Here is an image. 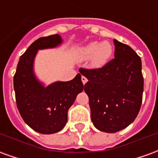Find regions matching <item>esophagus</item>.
<instances>
[{"label": "esophagus", "instance_id": "esophagus-1", "mask_svg": "<svg viewBox=\"0 0 158 158\" xmlns=\"http://www.w3.org/2000/svg\"><path fill=\"white\" fill-rule=\"evenodd\" d=\"M81 80H82V83L84 84V85H85L86 82L88 81V79H86L85 76H82V77H81Z\"/></svg>", "mask_w": 158, "mask_h": 158}]
</instances>
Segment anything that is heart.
Returning a JSON list of instances; mask_svg holds the SVG:
<instances>
[{
	"label": "heart",
	"mask_w": 158,
	"mask_h": 158,
	"mask_svg": "<svg viewBox=\"0 0 158 158\" xmlns=\"http://www.w3.org/2000/svg\"><path fill=\"white\" fill-rule=\"evenodd\" d=\"M113 52L112 44L108 41H93L79 49L78 58L79 61H86L91 58L90 65L92 68L99 69L108 62Z\"/></svg>",
	"instance_id": "heart-1"
}]
</instances>
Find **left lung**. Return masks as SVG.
Wrapping results in <instances>:
<instances>
[{"instance_id":"1","label":"left lung","mask_w":158,"mask_h":158,"mask_svg":"<svg viewBox=\"0 0 158 158\" xmlns=\"http://www.w3.org/2000/svg\"><path fill=\"white\" fill-rule=\"evenodd\" d=\"M115 53L102 69H79L88 79L91 120L102 132L116 133L135 119L142 102L144 79L141 59L130 46L114 40Z\"/></svg>"}]
</instances>
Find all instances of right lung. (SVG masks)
Returning <instances> with one entry per match:
<instances>
[{
	"label": "right lung",
	"mask_w": 158,
	"mask_h": 158,
	"mask_svg": "<svg viewBox=\"0 0 158 158\" xmlns=\"http://www.w3.org/2000/svg\"><path fill=\"white\" fill-rule=\"evenodd\" d=\"M62 43L59 35L36 40L20 56L13 78L20 115L31 129L44 135L54 134L64 128L69 107L84 89L79 73L70 81H56L47 86L36 77L34 62L38 51L55 48Z\"/></svg>",
	"instance_id": "1"
}]
</instances>
